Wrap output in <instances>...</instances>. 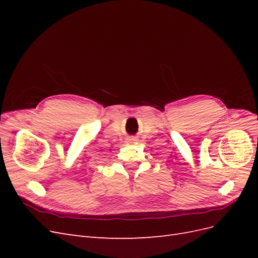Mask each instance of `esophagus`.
Listing matches in <instances>:
<instances>
[{
    "label": "esophagus",
    "mask_w": 258,
    "mask_h": 258,
    "mask_svg": "<svg viewBox=\"0 0 258 258\" xmlns=\"http://www.w3.org/2000/svg\"><path fill=\"white\" fill-rule=\"evenodd\" d=\"M134 140H135V139H134V138H130V139H128V141H129V142H130V143H131V142H132V141H134Z\"/></svg>",
    "instance_id": "1"
}]
</instances>
